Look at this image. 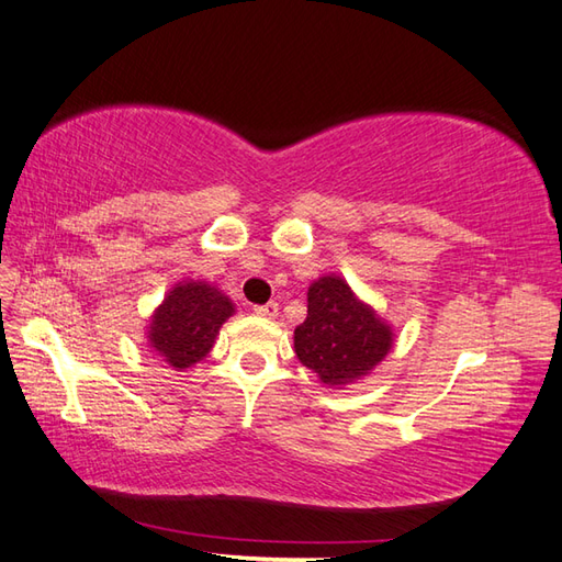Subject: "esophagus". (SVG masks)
Masks as SVG:
<instances>
[{
  "mask_svg": "<svg viewBox=\"0 0 562 562\" xmlns=\"http://www.w3.org/2000/svg\"><path fill=\"white\" fill-rule=\"evenodd\" d=\"M255 313L259 315V317H269V319H273V317H277L279 315V305L277 303H267V305H257L255 307Z\"/></svg>",
  "mask_w": 562,
  "mask_h": 562,
  "instance_id": "esophagus-1",
  "label": "esophagus"
}]
</instances>
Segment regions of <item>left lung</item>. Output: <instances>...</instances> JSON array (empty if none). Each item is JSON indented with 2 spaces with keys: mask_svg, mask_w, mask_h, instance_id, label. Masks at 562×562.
Instances as JSON below:
<instances>
[{
  "mask_svg": "<svg viewBox=\"0 0 562 562\" xmlns=\"http://www.w3.org/2000/svg\"><path fill=\"white\" fill-rule=\"evenodd\" d=\"M295 356L327 386L351 384L380 366L394 344L390 324L360 303L341 277L307 289V317L293 334Z\"/></svg>",
  "mask_w": 562,
  "mask_h": 562,
  "instance_id": "obj_1",
  "label": "left lung"
}]
</instances>
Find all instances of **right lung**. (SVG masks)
Returning a JSON list of instances; mask_svg holds the SVG:
<instances>
[{"label":"right lung","instance_id":"1","mask_svg":"<svg viewBox=\"0 0 562 562\" xmlns=\"http://www.w3.org/2000/svg\"><path fill=\"white\" fill-rule=\"evenodd\" d=\"M235 313L228 295L206 281H180L156 307L148 346L172 370L192 368L214 348L221 324Z\"/></svg>","mask_w":562,"mask_h":562}]
</instances>
